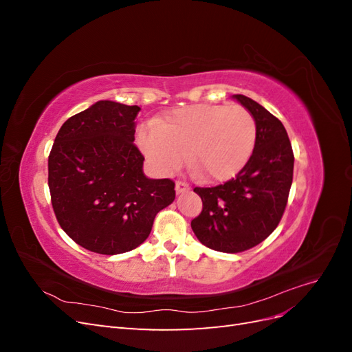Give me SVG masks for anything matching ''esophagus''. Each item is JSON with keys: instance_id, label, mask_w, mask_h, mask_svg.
I'll return each mask as SVG.
<instances>
[{"instance_id": "1", "label": "esophagus", "mask_w": 352, "mask_h": 352, "mask_svg": "<svg viewBox=\"0 0 352 352\" xmlns=\"http://www.w3.org/2000/svg\"><path fill=\"white\" fill-rule=\"evenodd\" d=\"M189 189H190L189 184L184 182V180H177V182H176V192H177V194L186 192V190H189Z\"/></svg>"}]
</instances>
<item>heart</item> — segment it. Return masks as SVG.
Returning <instances> with one entry per match:
<instances>
[{"instance_id":"b5f03b06","label":"heart","mask_w":352,"mask_h":352,"mask_svg":"<svg viewBox=\"0 0 352 352\" xmlns=\"http://www.w3.org/2000/svg\"><path fill=\"white\" fill-rule=\"evenodd\" d=\"M255 140L257 124L241 105H189L136 131V144L157 175L176 172L189 151V167L212 180L238 175L252 155Z\"/></svg>"}]
</instances>
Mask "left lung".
<instances>
[{"label":"left lung","mask_w":352,"mask_h":352,"mask_svg":"<svg viewBox=\"0 0 352 352\" xmlns=\"http://www.w3.org/2000/svg\"><path fill=\"white\" fill-rule=\"evenodd\" d=\"M257 124V140L248 163L228 182L194 188L202 199L190 221L195 236L220 252H242L258 245L278 228L294 176V153L285 126L263 105L233 95Z\"/></svg>","instance_id":"8db88e82"}]
</instances>
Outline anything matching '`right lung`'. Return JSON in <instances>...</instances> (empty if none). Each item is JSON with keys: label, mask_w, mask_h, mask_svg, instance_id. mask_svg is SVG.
Returning a JSON list of instances; mask_svg holds the SVG:
<instances>
[{"label": "right lung", "mask_w": 352, "mask_h": 352, "mask_svg": "<svg viewBox=\"0 0 352 352\" xmlns=\"http://www.w3.org/2000/svg\"><path fill=\"white\" fill-rule=\"evenodd\" d=\"M138 105L98 101L67 119L48 157L51 204L61 229L88 251L116 255L148 238L175 201L172 179H148L133 144Z\"/></svg>", "instance_id": "1"}]
</instances>
